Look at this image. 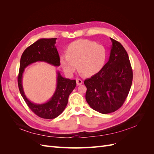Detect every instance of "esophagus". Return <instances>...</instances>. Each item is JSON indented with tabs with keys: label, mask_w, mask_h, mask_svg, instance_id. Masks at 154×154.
Returning a JSON list of instances; mask_svg holds the SVG:
<instances>
[{
	"label": "esophagus",
	"mask_w": 154,
	"mask_h": 154,
	"mask_svg": "<svg viewBox=\"0 0 154 154\" xmlns=\"http://www.w3.org/2000/svg\"><path fill=\"white\" fill-rule=\"evenodd\" d=\"M83 81L81 80V79H76V84L77 85H80L82 84Z\"/></svg>",
	"instance_id": "34e87169"
}]
</instances>
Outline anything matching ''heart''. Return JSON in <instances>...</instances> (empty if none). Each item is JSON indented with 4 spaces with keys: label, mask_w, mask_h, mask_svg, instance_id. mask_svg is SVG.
<instances>
[{
    "label": "heart",
    "mask_w": 154,
    "mask_h": 154,
    "mask_svg": "<svg viewBox=\"0 0 154 154\" xmlns=\"http://www.w3.org/2000/svg\"><path fill=\"white\" fill-rule=\"evenodd\" d=\"M67 54L60 57V64L67 75L71 76L78 67L86 76L100 72L106 60V51L103 45L88 40H78L69 45Z\"/></svg>",
    "instance_id": "b5f03b06"
}]
</instances>
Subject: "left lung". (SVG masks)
Instances as JSON below:
<instances>
[{"label":"left lung","mask_w":154,"mask_h":154,"mask_svg":"<svg viewBox=\"0 0 154 154\" xmlns=\"http://www.w3.org/2000/svg\"><path fill=\"white\" fill-rule=\"evenodd\" d=\"M109 61L100 72L86 79V101L101 114L114 112L123 105L132 85L133 72L127 51L119 42L110 38Z\"/></svg>","instance_id":"obj_1"}]
</instances>
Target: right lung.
I'll return each instance as SVG.
<instances>
[{
	"instance_id": "obj_1",
	"label": "right lung",
	"mask_w": 154,
	"mask_h": 154,
	"mask_svg": "<svg viewBox=\"0 0 154 154\" xmlns=\"http://www.w3.org/2000/svg\"><path fill=\"white\" fill-rule=\"evenodd\" d=\"M57 38H41L32 44L22 53L20 62L18 85L20 94L29 108L44 119H54L61 114L68 103L70 94L76 87V80L63 78L57 72V88L51 99L42 104L32 103L27 98L22 87V75L24 69L32 63L44 62L54 66H60V57L55 44Z\"/></svg>"
}]
</instances>
